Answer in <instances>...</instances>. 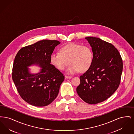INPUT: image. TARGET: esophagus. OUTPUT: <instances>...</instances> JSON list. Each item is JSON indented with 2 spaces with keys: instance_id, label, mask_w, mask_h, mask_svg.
Wrapping results in <instances>:
<instances>
[{
  "instance_id": "1",
  "label": "esophagus",
  "mask_w": 134,
  "mask_h": 134,
  "mask_svg": "<svg viewBox=\"0 0 134 134\" xmlns=\"http://www.w3.org/2000/svg\"><path fill=\"white\" fill-rule=\"evenodd\" d=\"M65 77L66 79H70V78H72V77L71 76H68V75H65Z\"/></svg>"
}]
</instances>
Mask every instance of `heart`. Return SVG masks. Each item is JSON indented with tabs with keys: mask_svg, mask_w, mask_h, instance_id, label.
Returning a JSON list of instances; mask_svg holds the SVG:
<instances>
[{
	"mask_svg": "<svg viewBox=\"0 0 134 134\" xmlns=\"http://www.w3.org/2000/svg\"><path fill=\"white\" fill-rule=\"evenodd\" d=\"M70 64L67 72L73 74L79 71L84 72L89 69L93 60V52L87 46L70 43L60 49V53H53L50 56V62L59 70H64Z\"/></svg>",
	"mask_w": 134,
	"mask_h": 134,
	"instance_id": "obj_1",
	"label": "heart"
}]
</instances>
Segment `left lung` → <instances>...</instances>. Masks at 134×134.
I'll use <instances>...</instances> for the list:
<instances>
[{
	"label": "left lung",
	"mask_w": 134,
	"mask_h": 134,
	"mask_svg": "<svg viewBox=\"0 0 134 134\" xmlns=\"http://www.w3.org/2000/svg\"><path fill=\"white\" fill-rule=\"evenodd\" d=\"M93 52L92 63L80 76L77 93L85 102L94 104L112 96L119 87L122 71V61L114 45L100 38H85Z\"/></svg>",
	"instance_id": "left-lung-1"
}]
</instances>
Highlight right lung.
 I'll return each mask as SVG.
<instances>
[{
    "instance_id": "add662e5",
    "label": "right lung",
    "mask_w": 134,
    "mask_h": 134,
    "mask_svg": "<svg viewBox=\"0 0 134 134\" xmlns=\"http://www.w3.org/2000/svg\"><path fill=\"white\" fill-rule=\"evenodd\" d=\"M60 44L56 40H44L23 47L13 62L12 78L21 97L35 107H45L57 96L63 82V74L51 64L50 56ZM37 65L41 68L36 74L28 67Z\"/></svg>"
}]
</instances>
